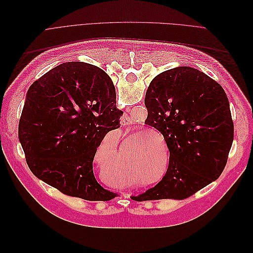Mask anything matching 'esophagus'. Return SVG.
Here are the masks:
<instances>
[{"instance_id":"34e87169","label":"esophagus","mask_w":253,"mask_h":253,"mask_svg":"<svg viewBox=\"0 0 253 253\" xmlns=\"http://www.w3.org/2000/svg\"><path fill=\"white\" fill-rule=\"evenodd\" d=\"M131 124H132V120H131V118H129L128 115L127 114L122 115L121 118H120V125L122 126H129Z\"/></svg>"}]
</instances>
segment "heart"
<instances>
[{
	"label": "heart",
	"instance_id": "heart-1",
	"mask_svg": "<svg viewBox=\"0 0 253 253\" xmlns=\"http://www.w3.org/2000/svg\"><path fill=\"white\" fill-rule=\"evenodd\" d=\"M140 143V147H144V142H139ZM156 171V174L158 173V169L156 170V168L154 169V164L150 162H147V164H144L142 166V168H139V171H138V174L141 176L142 178L144 179H152L153 177H154V171ZM156 182V180H155Z\"/></svg>",
	"mask_w": 253,
	"mask_h": 253
}]
</instances>
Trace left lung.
Here are the masks:
<instances>
[{"label":"left lung","mask_w":253,"mask_h":253,"mask_svg":"<svg viewBox=\"0 0 253 253\" xmlns=\"http://www.w3.org/2000/svg\"><path fill=\"white\" fill-rule=\"evenodd\" d=\"M144 104V124L163 134L170 159L163 180L133 200H185L216 180L234 137L223 87L196 68L179 66L151 81Z\"/></svg>","instance_id":"obj_1"}]
</instances>
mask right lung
Listing matches in <instances>:
<instances>
[{
	"instance_id": "obj_1",
	"label": "right lung",
	"mask_w": 253,
	"mask_h": 253,
	"mask_svg": "<svg viewBox=\"0 0 253 253\" xmlns=\"http://www.w3.org/2000/svg\"><path fill=\"white\" fill-rule=\"evenodd\" d=\"M110 76L84 62L62 63L30 85L19 122V140L30 171L68 196L111 201L93 162L104 136L120 127Z\"/></svg>"
}]
</instances>
